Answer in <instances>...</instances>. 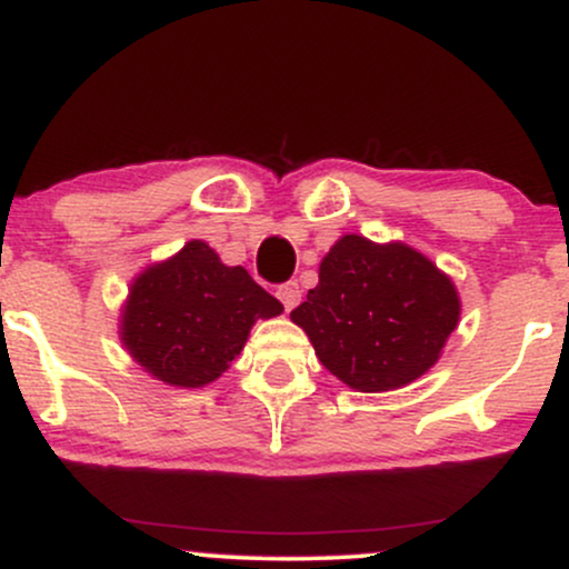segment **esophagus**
Masks as SVG:
<instances>
[{
    "label": "esophagus",
    "instance_id": "obj_1",
    "mask_svg": "<svg viewBox=\"0 0 569 569\" xmlns=\"http://www.w3.org/2000/svg\"><path fill=\"white\" fill-rule=\"evenodd\" d=\"M276 293H278L280 302H283L286 310H293V307L299 305V299H302V291H299L297 280H289V283H280Z\"/></svg>",
    "mask_w": 569,
    "mask_h": 569
}]
</instances>
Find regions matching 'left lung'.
I'll return each mask as SVG.
<instances>
[{
    "instance_id": "1",
    "label": "left lung",
    "mask_w": 569,
    "mask_h": 569,
    "mask_svg": "<svg viewBox=\"0 0 569 569\" xmlns=\"http://www.w3.org/2000/svg\"><path fill=\"white\" fill-rule=\"evenodd\" d=\"M460 299L430 259L403 243L345 234L331 246L307 302L291 310L331 375L361 393L409 385L439 361Z\"/></svg>"
}]
</instances>
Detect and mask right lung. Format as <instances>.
Masks as SVG:
<instances>
[{
	"label": "right lung",
	"mask_w": 569,
	"mask_h": 569,
	"mask_svg": "<svg viewBox=\"0 0 569 569\" xmlns=\"http://www.w3.org/2000/svg\"><path fill=\"white\" fill-rule=\"evenodd\" d=\"M280 312L283 305L243 267L221 264L213 248L192 240L136 280L122 342L158 380L200 388L230 369L257 318Z\"/></svg>",
	"instance_id": "1"
}]
</instances>
